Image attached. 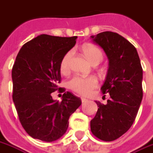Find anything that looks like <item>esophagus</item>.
Masks as SVG:
<instances>
[{
  "label": "esophagus",
  "mask_w": 153,
  "mask_h": 153,
  "mask_svg": "<svg viewBox=\"0 0 153 153\" xmlns=\"http://www.w3.org/2000/svg\"><path fill=\"white\" fill-rule=\"evenodd\" d=\"M81 100H82V103H85V102H86V101H88L87 99H85V98H84V97L81 98Z\"/></svg>",
  "instance_id": "obj_1"
}]
</instances>
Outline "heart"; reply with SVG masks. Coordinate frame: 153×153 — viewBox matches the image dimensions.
Segmentation results:
<instances>
[{"instance_id": "heart-1", "label": "heart", "mask_w": 153, "mask_h": 153, "mask_svg": "<svg viewBox=\"0 0 153 153\" xmlns=\"http://www.w3.org/2000/svg\"><path fill=\"white\" fill-rule=\"evenodd\" d=\"M82 53L88 61L92 65L96 66L99 64L104 59L102 51L100 48L90 43H85L81 48ZM73 53L71 51H69L66 53L62 58L60 62V71L64 74L68 73L70 71L71 61L72 59ZM68 87L76 94L82 96H89L91 94L94 89H96L98 85V81L95 77H88L82 78L79 76H75L71 79L68 83Z\"/></svg>"}]
</instances>
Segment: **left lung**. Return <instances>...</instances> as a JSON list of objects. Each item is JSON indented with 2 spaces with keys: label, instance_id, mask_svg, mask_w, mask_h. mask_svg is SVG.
Listing matches in <instances>:
<instances>
[{
  "label": "left lung",
  "instance_id": "1",
  "mask_svg": "<svg viewBox=\"0 0 153 153\" xmlns=\"http://www.w3.org/2000/svg\"><path fill=\"white\" fill-rule=\"evenodd\" d=\"M90 38L108 58L106 80L100 90L110 95L106 105L96 101L98 110L90 128L97 138L111 141L124 134L137 116L143 97L142 68L136 48L119 33L105 31Z\"/></svg>",
  "mask_w": 153,
  "mask_h": 153
}]
</instances>
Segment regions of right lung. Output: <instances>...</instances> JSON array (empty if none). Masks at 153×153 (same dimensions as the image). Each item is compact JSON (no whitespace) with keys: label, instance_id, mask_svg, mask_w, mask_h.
Returning <instances> with one entry per match:
<instances>
[{"label":"right lung","instance_id":"right-lung-1","mask_svg":"<svg viewBox=\"0 0 153 153\" xmlns=\"http://www.w3.org/2000/svg\"><path fill=\"white\" fill-rule=\"evenodd\" d=\"M76 38L42 34L23 45L16 56L12 100L21 125L33 138L51 142L62 137L70 115L82 104L80 98L57 85L61 82L62 58ZM56 90L64 93L60 102L51 96Z\"/></svg>","mask_w":153,"mask_h":153}]
</instances>
